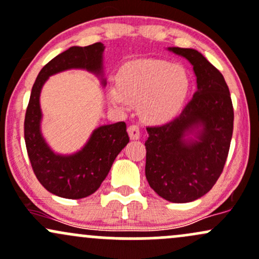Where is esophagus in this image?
Instances as JSON below:
<instances>
[{
    "label": "esophagus",
    "instance_id": "obj_1",
    "mask_svg": "<svg viewBox=\"0 0 259 259\" xmlns=\"http://www.w3.org/2000/svg\"><path fill=\"white\" fill-rule=\"evenodd\" d=\"M127 133H129V136L133 139V140H138L139 138H140V127H139V125L136 124H133L130 125L129 127H127Z\"/></svg>",
    "mask_w": 259,
    "mask_h": 259
}]
</instances>
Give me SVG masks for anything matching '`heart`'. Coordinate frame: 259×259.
Returning <instances> with one entry per match:
<instances>
[{"instance_id": "1", "label": "heart", "mask_w": 259, "mask_h": 259, "mask_svg": "<svg viewBox=\"0 0 259 259\" xmlns=\"http://www.w3.org/2000/svg\"><path fill=\"white\" fill-rule=\"evenodd\" d=\"M189 90L190 76L184 67L163 60L140 59L119 69L116 86L108 88V96L119 107L139 102L145 118L163 121L180 112Z\"/></svg>"}]
</instances>
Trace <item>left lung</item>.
<instances>
[{"mask_svg":"<svg viewBox=\"0 0 259 259\" xmlns=\"http://www.w3.org/2000/svg\"><path fill=\"white\" fill-rule=\"evenodd\" d=\"M168 50L193 65L197 92L177 118L146 127L145 175L161 198L189 203L206 194L223 173L234 130V108L224 76L199 51ZM189 134L195 139H187Z\"/></svg>","mask_w":259,"mask_h":259,"instance_id":"left-lung-1","label":"left lung"}]
</instances>
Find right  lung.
Returning a JSON list of instances; mask_svg holds the SVG:
<instances>
[{"label": "right lung", "instance_id": "right-lung-1", "mask_svg": "<svg viewBox=\"0 0 259 259\" xmlns=\"http://www.w3.org/2000/svg\"><path fill=\"white\" fill-rule=\"evenodd\" d=\"M102 42L71 47L50 60L34 82L24 119V140L34 175L45 189L67 199L86 198L101 187L119 152L129 143L126 124L102 125L93 130L88 141L72 155H59L48 146L40 132L41 87L51 75L70 69H83L103 75ZM103 79V78H102ZM106 84V81H102Z\"/></svg>", "mask_w": 259, "mask_h": 259}]
</instances>
